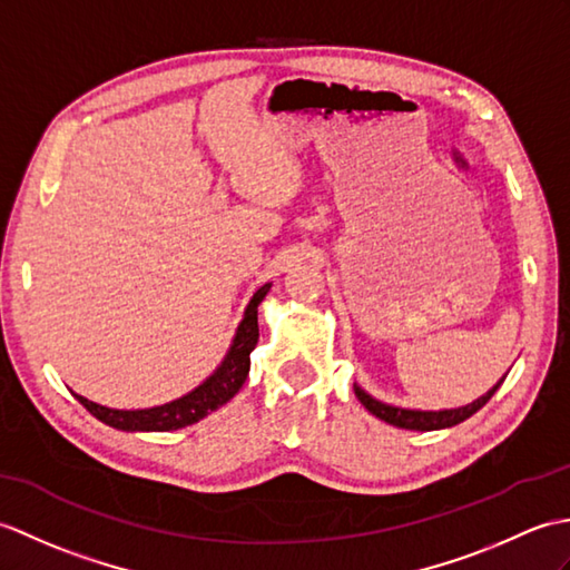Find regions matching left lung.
Wrapping results in <instances>:
<instances>
[{
	"mask_svg": "<svg viewBox=\"0 0 570 570\" xmlns=\"http://www.w3.org/2000/svg\"><path fill=\"white\" fill-rule=\"evenodd\" d=\"M498 386H500V381L485 395H481L479 401H473L471 405L454 407V410H440V413H432V410L393 407V405H386V403H381V401H374L372 395L364 393L360 386H354V393H356V399H360V403L368 410V413H374L383 422H389V425L403 428V430L430 432V430H442V428L459 425V422H464L466 417H471L475 410H481L488 401L493 399V393L498 391Z\"/></svg>",
	"mask_w": 570,
	"mask_h": 570,
	"instance_id": "obj_1",
	"label": "left lung"
}]
</instances>
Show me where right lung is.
Here are the masks:
<instances>
[{"mask_svg": "<svg viewBox=\"0 0 570 570\" xmlns=\"http://www.w3.org/2000/svg\"><path fill=\"white\" fill-rule=\"evenodd\" d=\"M272 284H264L257 288V294L249 301L245 311L243 323L237 325V333L233 345L225 354L223 364L216 368L214 376H208L202 386L194 389L191 393L184 395L165 405L148 407V410H114L104 407L99 403H91L82 395L75 393V399L82 403L91 415L97 420L106 422L116 430H128V432H169V430H181L187 425H194L208 413H214L216 407L228 403L233 395L243 389V383L249 372V352L255 350L259 340V325H257V306L262 298L267 296Z\"/></svg>", "mask_w": 570, "mask_h": 570, "instance_id": "1", "label": "right lung"}]
</instances>
